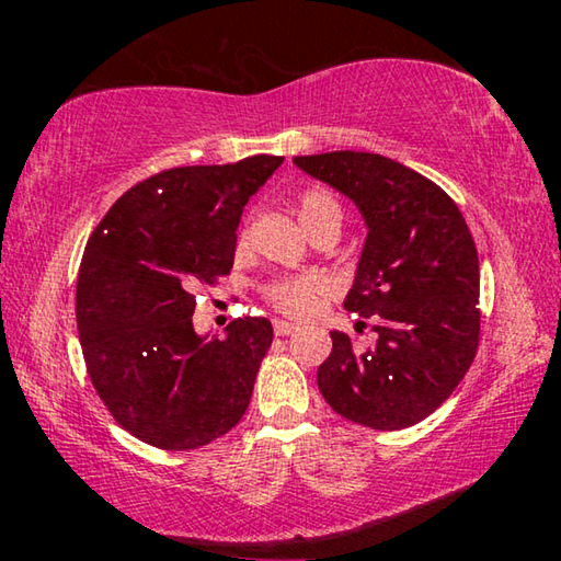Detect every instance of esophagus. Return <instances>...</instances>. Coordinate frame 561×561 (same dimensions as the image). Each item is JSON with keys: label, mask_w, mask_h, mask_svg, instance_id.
<instances>
[{"label": "esophagus", "mask_w": 561, "mask_h": 561, "mask_svg": "<svg viewBox=\"0 0 561 561\" xmlns=\"http://www.w3.org/2000/svg\"><path fill=\"white\" fill-rule=\"evenodd\" d=\"M297 331V327L291 324V321H284V319H274V334L277 336H289Z\"/></svg>", "instance_id": "34e87169"}]
</instances>
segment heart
Returning a JSON list of instances; mask_svg holds the SVG:
<instances>
[{
    "mask_svg": "<svg viewBox=\"0 0 561 561\" xmlns=\"http://www.w3.org/2000/svg\"><path fill=\"white\" fill-rule=\"evenodd\" d=\"M297 215L309 237L327 225L341 227V220H344V210H341L339 201L331 193H327V190H309V193H304L297 203ZM250 250H252V230L250 225H244L234 242L237 260H244L247 254H250ZM324 289L327 284L319 277H282L264 287V299H267L270 307L277 309L279 314L307 317L314 311Z\"/></svg>",
    "mask_w": 561,
    "mask_h": 561,
    "instance_id": "b5f03b06",
    "label": "heart"
}]
</instances>
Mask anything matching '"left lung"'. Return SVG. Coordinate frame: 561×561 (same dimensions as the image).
Masks as SVG:
<instances>
[{
    "instance_id": "1",
    "label": "left lung",
    "mask_w": 561,
    "mask_h": 561,
    "mask_svg": "<svg viewBox=\"0 0 561 561\" xmlns=\"http://www.w3.org/2000/svg\"><path fill=\"white\" fill-rule=\"evenodd\" d=\"M294 163L348 195L368 225L344 307L376 319V344L358 351L331 331L319 391L366 428L421 423L448 401L480 344V262L465 217L443 187L391 158L334 150Z\"/></svg>"
}]
</instances>
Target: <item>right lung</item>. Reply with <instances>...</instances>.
<instances>
[{
    "instance_id": "add662e5",
    "label": "right lung",
    "mask_w": 561,
    "mask_h": 561,
    "mask_svg": "<svg viewBox=\"0 0 561 561\" xmlns=\"http://www.w3.org/2000/svg\"><path fill=\"white\" fill-rule=\"evenodd\" d=\"M282 160L160 170L89 237L76 282L87 371L113 421L153 448H203L250 405L270 319H234L225 339L203 341L195 291L230 274L242 207Z\"/></svg>"
}]
</instances>
